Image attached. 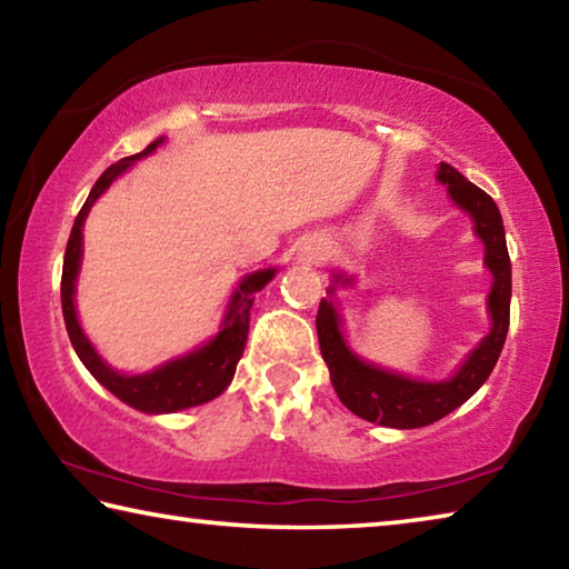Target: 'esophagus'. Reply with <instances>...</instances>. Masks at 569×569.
<instances>
[{
  "instance_id": "34e87169",
  "label": "esophagus",
  "mask_w": 569,
  "mask_h": 569,
  "mask_svg": "<svg viewBox=\"0 0 569 569\" xmlns=\"http://www.w3.org/2000/svg\"><path fill=\"white\" fill-rule=\"evenodd\" d=\"M301 261H306V263H319V261H321V250H319V248H308V250H303Z\"/></svg>"
}]
</instances>
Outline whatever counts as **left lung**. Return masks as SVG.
I'll return each mask as SVG.
<instances>
[{
    "label": "left lung",
    "instance_id": "8db88e82",
    "mask_svg": "<svg viewBox=\"0 0 569 569\" xmlns=\"http://www.w3.org/2000/svg\"><path fill=\"white\" fill-rule=\"evenodd\" d=\"M437 180L447 186L455 203L475 220V233L485 243V266L492 271L495 283L487 306L492 316V329L467 356L461 369L447 381H417L401 373L383 371L379 366L359 359L343 341L341 319L333 303L323 298L316 316V331L331 383L341 403L356 417L393 429H419L461 407L481 383L489 379L502 353L509 329V298H512V263H509L505 226L499 208L485 190L469 182L459 170L439 162ZM351 283V278L336 276V283ZM333 293V286L329 288Z\"/></svg>",
    "mask_w": 569,
    "mask_h": 569
}]
</instances>
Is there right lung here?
Masks as SVG:
<instances>
[{
    "instance_id": "obj_1",
    "label": "right lung",
    "mask_w": 569,
    "mask_h": 569,
    "mask_svg": "<svg viewBox=\"0 0 569 569\" xmlns=\"http://www.w3.org/2000/svg\"><path fill=\"white\" fill-rule=\"evenodd\" d=\"M162 142L156 140L150 146L138 152V156L122 158L102 172L94 182L88 200L80 213L74 218L70 240H67L64 250V263H62V316L67 333H70V341L74 346L80 361L88 366V371L98 379L104 389L112 391L120 401L128 403V407L146 411V413H172L180 409L200 407V403L213 401L216 397L226 391V387L233 379L236 366L243 356L246 339H248V316L250 306H253V293L261 291V288L271 281L276 276V268H266V271H256L246 276L240 281L238 291L230 298L223 329L216 333V339H210L206 346L190 351L180 359H172L168 363L158 366L156 371L138 373V377H128V373H118L104 363L98 351L92 349L88 336L82 333L80 321H77L74 311V281L77 273H80V261H82V226L84 218H88L90 208L94 200H98L104 190L112 186V180L122 176L134 160L150 156Z\"/></svg>"
}]
</instances>
